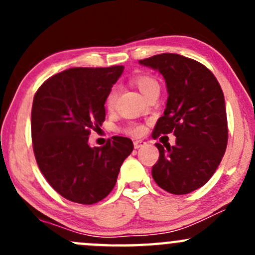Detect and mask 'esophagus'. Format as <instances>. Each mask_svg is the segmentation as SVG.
<instances>
[{
    "label": "esophagus",
    "instance_id": "1",
    "mask_svg": "<svg viewBox=\"0 0 255 255\" xmlns=\"http://www.w3.org/2000/svg\"><path fill=\"white\" fill-rule=\"evenodd\" d=\"M133 145H134L135 149H138L140 148V146L145 145V142H144V140H134V142H133Z\"/></svg>",
    "mask_w": 255,
    "mask_h": 255
}]
</instances>
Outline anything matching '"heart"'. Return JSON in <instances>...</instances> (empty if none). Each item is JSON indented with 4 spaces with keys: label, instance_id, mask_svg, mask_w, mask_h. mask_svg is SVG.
Instances as JSON below:
<instances>
[{
    "label": "heart",
    "instance_id": "b5f03b06",
    "mask_svg": "<svg viewBox=\"0 0 255 255\" xmlns=\"http://www.w3.org/2000/svg\"><path fill=\"white\" fill-rule=\"evenodd\" d=\"M130 82L139 90V92L144 97L148 96V95L150 94L151 91H154V90H159L158 81H156L153 76L145 75V74H138V75H134L130 79ZM115 102L116 91L115 90H111V91L107 94L106 100H105V106H106L107 111H112L113 107H115ZM122 132L129 135H140L143 133V126L139 125V123H130V125L126 126V127L123 128Z\"/></svg>",
    "mask_w": 255,
    "mask_h": 255
}]
</instances>
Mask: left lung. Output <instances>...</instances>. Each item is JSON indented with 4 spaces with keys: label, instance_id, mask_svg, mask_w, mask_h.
Masks as SVG:
<instances>
[{
    "label": "left lung",
    "instance_id": "obj_1",
    "mask_svg": "<svg viewBox=\"0 0 255 255\" xmlns=\"http://www.w3.org/2000/svg\"><path fill=\"white\" fill-rule=\"evenodd\" d=\"M165 79L168 101L151 137L174 133L176 144L159 143L154 181L165 191L185 195L204 186L215 174L228 140L225 96L217 79L194 59L164 53L139 60Z\"/></svg>",
    "mask_w": 255,
    "mask_h": 255
}]
</instances>
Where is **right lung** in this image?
<instances>
[{"label":"right lung","mask_w":255,"mask_h":255,"mask_svg":"<svg viewBox=\"0 0 255 255\" xmlns=\"http://www.w3.org/2000/svg\"><path fill=\"white\" fill-rule=\"evenodd\" d=\"M122 65L71 68L55 74L35 92L32 142L39 170L66 200L92 205L104 200L132 153L129 138L115 135L104 146L89 145L91 130L106 117L105 100Z\"/></svg>","instance_id":"add662e5"}]
</instances>
